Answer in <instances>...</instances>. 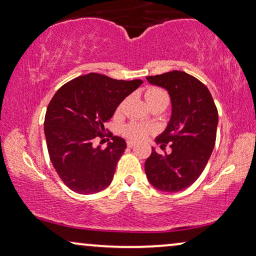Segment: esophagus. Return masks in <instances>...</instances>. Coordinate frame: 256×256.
<instances>
[{
  "mask_svg": "<svg viewBox=\"0 0 256 256\" xmlns=\"http://www.w3.org/2000/svg\"><path fill=\"white\" fill-rule=\"evenodd\" d=\"M126 144H128V148H132V146H134L136 142L134 140H128V142H126Z\"/></svg>",
  "mask_w": 256,
  "mask_h": 256,
  "instance_id": "34e87169",
  "label": "esophagus"
}]
</instances>
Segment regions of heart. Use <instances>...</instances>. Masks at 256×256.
I'll use <instances>...</instances> for the list:
<instances>
[{
	"label": "heart",
	"instance_id": "b5f03b06",
	"mask_svg": "<svg viewBox=\"0 0 256 256\" xmlns=\"http://www.w3.org/2000/svg\"><path fill=\"white\" fill-rule=\"evenodd\" d=\"M145 100L148 102L150 106H153V105H158V104L168 106L170 97L168 92H166L165 90H162V88H156V86H151L145 91ZM122 108H124V102H122V103L118 105L117 111L120 112L122 110ZM151 131H152L151 126L142 124V122H130L122 128V134H124L126 138L131 139V140H136V142L144 140V139L151 134Z\"/></svg>",
	"mask_w": 256,
	"mask_h": 256
}]
</instances>
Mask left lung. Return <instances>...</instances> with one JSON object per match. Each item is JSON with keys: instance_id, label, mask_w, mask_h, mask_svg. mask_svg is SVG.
Wrapping results in <instances>:
<instances>
[{"instance_id": "8db88e82", "label": "left lung", "mask_w": 256, "mask_h": 256, "mask_svg": "<svg viewBox=\"0 0 256 256\" xmlns=\"http://www.w3.org/2000/svg\"><path fill=\"white\" fill-rule=\"evenodd\" d=\"M150 83L168 91L172 117L166 130L156 139L162 150L168 144L171 153H156L145 162L148 182L164 192H179L199 178L216 145L218 108L212 94L196 77L173 70L146 77Z\"/></svg>"}]
</instances>
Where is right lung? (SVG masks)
<instances>
[{
  "instance_id": "right-lung-1",
  "label": "right lung",
  "mask_w": 256,
  "mask_h": 256,
  "mask_svg": "<svg viewBox=\"0 0 256 256\" xmlns=\"http://www.w3.org/2000/svg\"><path fill=\"white\" fill-rule=\"evenodd\" d=\"M142 83L91 72L74 78L54 94L44 118V134L51 162L71 190L94 194L111 184L126 142L111 132L104 134V122ZM104 136L112 142L105 149L94 148V139Z\"/></svg>"
}]
</instances>
